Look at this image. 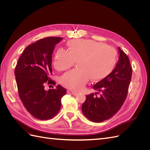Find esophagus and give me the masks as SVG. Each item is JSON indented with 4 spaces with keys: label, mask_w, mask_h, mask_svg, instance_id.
Returning a JSON list of instances; mask_svg holds the SVG:
<instances>
[{
    "label": "esophagus",
    "mask_w": 150,
    "mask_h": 150,
    "mask_svg": "<svg viewBox=\"0 0 150 150\" xmlns=\"http://www.w3.org/2000/svg\"><path fill=\"white\" fill-rule=\"evenodd\" d=\"M69 92L71 93V94L72 95H74V96H76V95H78L79 93L78 92H76V91H69Z\"/></svg>",
    "instance_id": "obj_1"
}]
</instances>
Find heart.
<instances>
[{"label": "heart", "mask_w": 150, "mask_h": 150, "mask_svg": "<svg viewBox=\"0 0 150 150\" xmlns=\"http://www.w3.org/2000/svg\"><path fill=\"white\" fill-rule=\"evenodd\" d=\"M69 51L59 49L54 66L58 71L69 69L78 61L79 69L63 74L62 84L74 91H80L88 83L105 78L114 69L117 59L116 50L112 46L91 39H73L68 42Z\"/></svg>", "instance_id": "1"}]
</instances>
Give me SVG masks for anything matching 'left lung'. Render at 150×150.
Wrapping results in <instances>:
<instances>
[{
  "label": "left lung",
  "instance_id": "left-lung-1",
  "mask_svg": "<svg viewBox=\"0 0 150 150\" xmlns=\"http://www.w3.org/2000/svg\"><path fill=\"white\" fill-rule=\"evenodd\" d=\"M117 48L120 57L115 68L93 87L101 93L100 96H96V93L88 95L81 107L83 115L91 121L100 122L111 118L120 110L126 98L132 67L128 57Z\"/></svg>",
  "mask_w": 150,
  "mask_h": 150
}]
</instances>
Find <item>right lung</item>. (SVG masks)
Instances as JSON below:
<instances>
[{"instance_id":"right-lung-1","label":"right lung","mask_w":150,"mask_h":150,"mask_svg":"<svg viewBox=\"0 0 150 150\" xmlns=\"http://www.w3.org/2000/svg\"><path fill=\"white\" fill-rule=\"evenodd\" d=\"M62 38L49 37L27 47L18 60L15 69L18 93L24 107L31 115L47 120L57 115L61 98L66 90L60 85L46 90V84L55 85L52 75V54Z\"/></svg>"}]
</instances>
